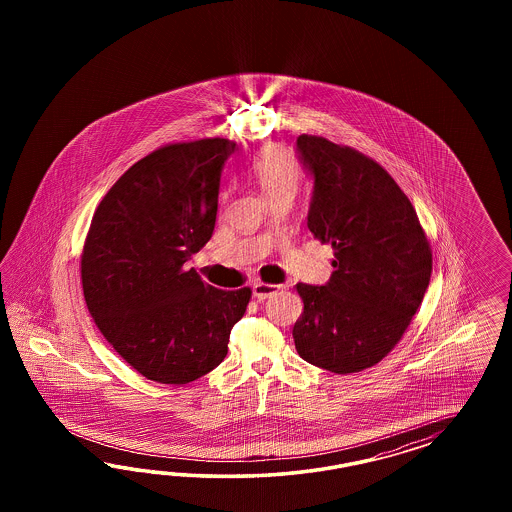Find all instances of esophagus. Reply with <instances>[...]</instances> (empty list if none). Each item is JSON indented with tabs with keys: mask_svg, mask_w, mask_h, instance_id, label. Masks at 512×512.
I'll use <instances>...</instances> for the list:
<instances>
[{
	"mask_svg": "<svg viewBox=\"0 0 512 512\" xmlns=\"http://www.w3.org/2000/svg\"><path fill=\"white\" fill-rule=\"evenodd\" d=\"M279 285H270V283H255L253 285V296L257 298V300H264V298H268V296L274 295V293H278Z\"/></svg>",
	"mask_w": 512,
	"mask_h": 512,
	"instance_id": "34e87169",
	"label": "esophagus"
}]
</instances>
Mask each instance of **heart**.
<instances>
[{"label":"heart","instance_id":"1","mask_svg":"<svg viewBox=\"0 0 512 512\" xmlns=\"http://www.w3.org/2000/svg\"><path fill=\"white\" fill-rule=\"evenodd\" d=\"M251 176L268 201L293 197L302 182V165L295 152L283 144H270L251 163Z\"/></svg>","mask_w":512,"mask_h":512}]
</instances>
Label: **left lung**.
Segmentation results:
<instances>
[{
  "instance_id": "obj_1",
  "label": "left lung",
  "mask_w": 512,
  "mask_h": 512,
  "mask_svg": "<svg viewBox=\"0 0 512 512\" xmlns=\"http://www.w3.org/2000/svg\"><path fill=\"white\" fill-rule=\"evenodd\" d=\"M296 150L313 176L308 229L336 257L326 285H296L304 302L296 351L328 372H362L387 357L419 310L432 276L430 242L407 195L372 157L315 135H300Z\"/></svg>"
}]
</instances>
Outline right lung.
Here are the masks:
<instances>
[{"label": "right lung", "mask_w": 512, "mask_h": 512, "mask_svg": "<svg viewBox=\"0 0 512 512\" xmlns=\"http://www.w3.org/2000/svg\"><path fill=\"white\" fill-rule=\"evenodd\" d=\"M236 142H176L142 157L99 202L80 257L88 311L146 379L186 385L227 355L251 289L221 291L184 264L212 238Z\"/></svg>", "instance_id": "add662e5"}]
</instances>
